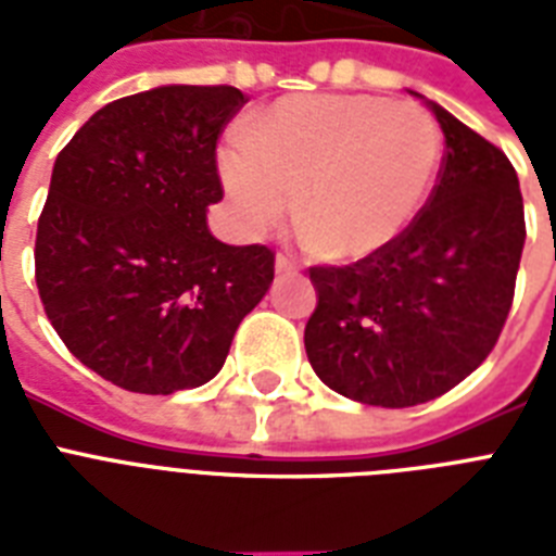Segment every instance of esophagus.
Listing matches in <instances>:
<instances>
[{
	"mask_svg": "<svg viewBox=\"0 0 556 556\" xmlns=\"http://www.w3.org/2000/svg\"><path fill=\"white\" fill-rule=\"evenodd\" d=\"M274 270H277L279 277H286V274H294L296 262L288 260V256H282V253H279L277 260H274Z\"/></svg>",
	"mask_w": 556,
	"mask_h": 556,
	"instance_id": "obj_1",
	"label": "esophagus"
}]
</instances>
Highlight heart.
Listing matches in <instances>:
<instances>
[{"mask_svg":"<svg viewBox=\"0 0 556 556\" xmlns=\"http://www.w3.org/2000/svg\"><path fill=\"white\" fill-rule=\"evenodd\" d=\"M248 233L294 210L320 251L369 260L421 213L441 169V129L427 109L371 94H291L251 117L218 159Z\"/></svg>","mask_w":556,"mask_h":556,"instance_id":"b5f03b06","label":"heart"}]
</instances>
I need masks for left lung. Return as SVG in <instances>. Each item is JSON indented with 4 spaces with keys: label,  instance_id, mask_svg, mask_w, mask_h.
I'll use <instances>...</instances> for the list:
<instances>
[{
    "label": "left lung",
    "instance_id": "1",
    "mask_svg": "<svg viewBox=\"0 0 556 556\" xmlns=\"http://www.w3.org/2000/svg\"><path fill=\"white\" fill-rule=\"evenodd\" d=\"M415 98L447 147L427 207L387 251L308 270L317 291L308 364L340 395L389 409L444 395L491 355L526 244L522 192L505 152L435 100Z\"/></svg>",
    "mask_w": 556,
    "mask_h": 556
}]
</instances>
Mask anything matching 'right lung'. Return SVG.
Masks as SVG:
<instances>
[{
    "instance_id": "right-lung-1",
    "label": "right lung",
    "mask_w": 556,
    "mask_h": 556,
    "mask_svg": "<svg viewBox=\"0 0 556 556\" xmlns=\"http://www.w3.org/2000/svg\"><path fill=\"white\" fill-rule=\"evenodd\" d=\"M233 86H159L112 100L56 155L37 225V288L83 366L169 395L207 383L274 282L265 244L210 233L216 141Z\"/></svg>"
}]
</instances>
